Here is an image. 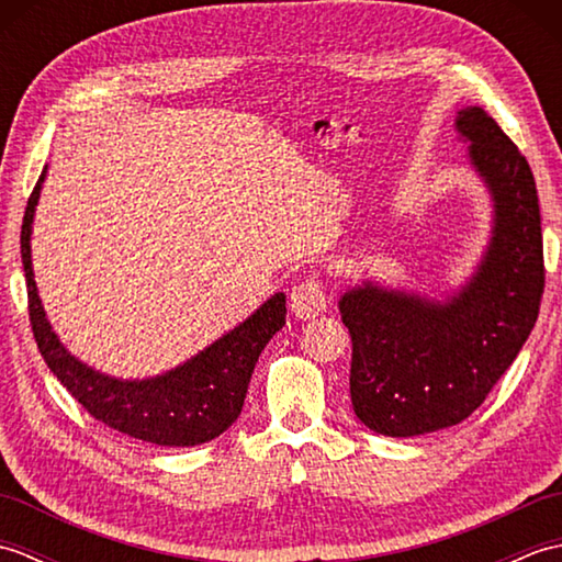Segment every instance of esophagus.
<instances>
[{"instance_id": "1", "label": "esophagus", "mask_w": 562, "mask_h": 562, "mask_svg": "<svg viewBox=\"0 0 562 562\" xmlns=\"http://www.w3.org/2000/svg\"><path fill=\"white\" fill-rule=\"evenodd\" d=\"M290 306L296 318H316L318 314L326 312L328 300H326V288L318 278H306L300 284H294L290 294Z\"/></svg>"}]
</instances>
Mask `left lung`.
<instances>
[{"mask_svg":"<svg viewBox=\"0 0 562 562\" xmlns=\"http://www.w3.org/2000/svg\"><path fill=\"white\" fill-rule=\"evenodd\" d=\"M457 130L495 202L479 272L447 302L374 288L340 296L352 338L355 415L386 437L437 432L465 420L515 362L539 318L546 284L541 210L529 161L479 105Z\"/></svg>","mask_w":562,"mask_h":562,"instance_id":"1","label":"left lung"}]
</instances>
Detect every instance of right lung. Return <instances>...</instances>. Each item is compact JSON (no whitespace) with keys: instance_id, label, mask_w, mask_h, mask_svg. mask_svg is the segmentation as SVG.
<instances>
[{"instance_id":"1","label":"right lung","mask_w":562,"mask_h":562,"mask_svg":"<svg viewBox=\"0 0 562 562\" xmlns=\"http://www.w3.org/2000/svg\"><path fill=\"white\" fill-rule=\"evenodd\" d=\"M45 171L29 198L21 224L29 318L45 364L81 408L117 432L159 447H195L220 437L241 415L250 374L268 340L284 326V294L278 292L254 316L210 348L161 376L123 381L79 362L47 324L31 266V224Z\"/></svg>"}]
</instances>
